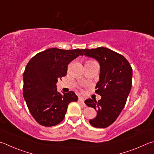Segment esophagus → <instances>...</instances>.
Returning <instances> with one entry per match:
<instances>
[{"mask_svg": "<svg viewBox=\"0 0 154 154\" xmlns=\"http://www.w3.org/2000/svg\"><path fill=\"white\" fill-rule=\"evenodd\" d=\"M78 101H79V103H82V104H84V100H83V98H82V97H79V100H78Z\"/></svg>", "mask_w": 154, "mask_h": 154, "instance_id": "1", "label": "esophagus"}]
</instances>
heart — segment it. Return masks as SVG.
I'll list each match as a JSON object with an SVG mask.
<instances>
[{
    "mask_svg": "<svg viewBox=\"0 0 154 154\" xmlns=\"http://www.w3.org/2000/svg\"><path fill=\"white\" fill-rule=\"evenodd\" d=\"M93 61H94V60H88V62H87V63H89V62H93Z\"/></svg>",
    "mask_w": 154,
    "mask_h": 154,
    "instance_id": "b5f03b06",
    "label": "heart"
}]
</instances>
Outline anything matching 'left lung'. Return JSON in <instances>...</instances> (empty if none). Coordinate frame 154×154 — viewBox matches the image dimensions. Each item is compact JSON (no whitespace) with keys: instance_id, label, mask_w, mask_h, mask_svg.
I'll use <instances>...</instances> for the list:
<instances>
[{"instance_id":"obj_1","label":"left lung","mask_w":154,"mask_h":154,"mask_svg":"<svg viewBox=\"0 0 154 154\" xmlns=\"http://www.w3.org/2000/svg\"><path fill=\"white\" fill-rule=\"evenodd\" d=\"M82 51L86 57L98 61L100 66L96 93L101 99L85 101L87 106L97 111V116L89 120V123L96 128H106L116 121L125 107L132 85V68L123 56L107 48Z\"/></svg>"}]
</instances>
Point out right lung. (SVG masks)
Returning a JSON list of instances; mask_svg holds the SVG:
<instances>
[{
    "label": "right lung",
    "mask_w": 154,
    "mask_h": 154,
    "mask_svg": "<svg viewBox=\"0 0 154 154\" xmlns=\"http://www.w3.org/2000/svg\"><path fill=\"white\" fill-rule=\"evenodd\" d=\"M83 55L82 50L49 48L32 58L23 72V97L39 124L52 127L65 118L69 103L77 102L73 91L61 94L57 83L67 72L69 63Z\"/></svg>",
    "instance_id": "add662e5"
}]
</instances>
